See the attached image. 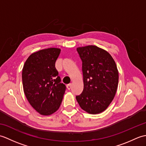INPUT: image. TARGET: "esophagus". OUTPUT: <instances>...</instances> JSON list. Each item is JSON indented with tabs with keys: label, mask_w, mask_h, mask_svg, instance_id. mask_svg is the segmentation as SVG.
I'll return each instance as SVG.
<instances>
[{
	"label": "esophagus",
	"mask_w": 146,
	"mask_h": 146,
	"mask_svg": "<svg viewBox=\"0 0 146 146\" xmlns=\"http://www.w3.org/2000/svg\"><path fill=\"white\" fill-rule=\"evenodd\" d=\"M71 86H72V84H71V83H70V84H68V85H67L66 87H67L68 90H70V89L71 88Z\"/></svg>",
	"instance_id": "1"
}]
</instances>
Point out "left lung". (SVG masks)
Returning a JSON list of instances; mask_svg holds the SVG:
<instances>
[{"label": "left lung", "instance_id": "obj_1", "mask_svg": "<svg viewBox=\"0 0 146 146\" xmlns=\"http://www.w3.org/2000/svg\"><path fill=\"white\" fill-rule=\"evenodd\" d=\"M82 61L83 90L76 96L79 105L90 114L104 111L115 95L119 71L111 56L94 45L76 48Z\"/></svg>", "mask_w": 146, "mask_h": 146}]
</instances>
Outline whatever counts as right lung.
I'll return each instance as SVG.
<instances>
[{
  "label": "right lung",
  "mask_w": 146,
  "mask_h": 146,
  "mask_svg": "<svg viewBox=\"0 0 146 146\" xmlns=\"http://www.w3.org/2000/svg\"><path fill=\"white\" fill-rule=\"evenodd\" d=\"M60 52V48H50L33 52L23 68L24 94L31 105L42 115L58 110L66 90L55 68Z\"/></svg>",
  "instance_id": "add662e5"
}]
</instances>
